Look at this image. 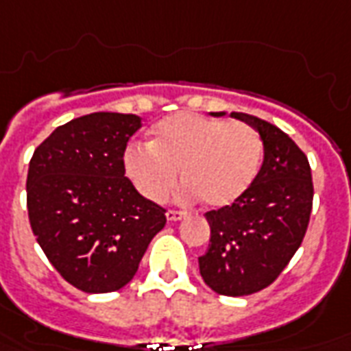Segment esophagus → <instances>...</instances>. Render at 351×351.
Returning a JSON list of instances; mask_svg holds the SVG:
<instances>
[{
  "instance_id": "obj_1",
  "label": "esophagus",
  "mask_w": 351,
  "mask_h": 351,
  "mask_svg": "<svg viewBox=\"0 0 351 351\" xmlns=\"http://www.w3.org/2000/svg\"><path fill=\"white\" fill-rule=\"evenodd\" d=\"M184 217H186V213H184V210L171 209L167 213V220H171V222H176V220H182Z\"/></svg>"
}]
</instances>
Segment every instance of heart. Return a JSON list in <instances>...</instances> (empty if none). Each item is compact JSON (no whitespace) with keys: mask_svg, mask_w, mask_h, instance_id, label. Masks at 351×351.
Returning a JSON list of instances; mask_svg holds the SVG:
<instances>
[{"mask_svg":"<svg viewBox=\"0 0 351 351\" xmlns=\"http://www.w3.org/2000/svg\"><path fill=\"white\" fill-rule=\"evenodd\" d=\"M264 144L245 121L192 112L161 119L150 146L138 144L125 154V171L146 199L161 203L178 182L180 201H203L220 209L243 195L258 175Z\"/></svg>","mask_w":351,"mask_h":351,"instance_id":"obj_1","label":"heart"}]
</instances>
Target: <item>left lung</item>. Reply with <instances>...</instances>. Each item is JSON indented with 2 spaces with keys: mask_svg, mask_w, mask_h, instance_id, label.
<instances>
[{
  "mask_svg": "<svg viewBox=\"0 0 351 351\" xmlns=\"http://www.w3.org/2000/svg\"><path fill=\"white\" fill-rule=\"evenodd\" d=\"M230 116L258 131L264 163L239 199L205 213L210 241L199 274L218 295L245 296L271 285L298 251L312 215L313 182L306 154L289 134L256 116Z\"/></svg>",
  "mask_w": 351,
  "mask_h": 351,
  "instance_id": "left-lung-1",
  "label": "left lung"
}]
</instances>
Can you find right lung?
Returning a JSON list of instances; mask_svg holds the SVG:
<instances>
[{"label": "right lung", "mask_w": 351, "mask_h": 351, "mask_svg": "<svg viewBox=\"0 0 351 351\" xmlns=\"http://www.w3.org/2000/svg\"><path fill=\"white\" fill-rule=\"evenodd\" d=\"M134 114L95 112L56 127L30 159L26 205L49 262L83 293H114L134 278L167 210L125 176Z\"/></svg>", "instance_id": "1"}]
</instances>
